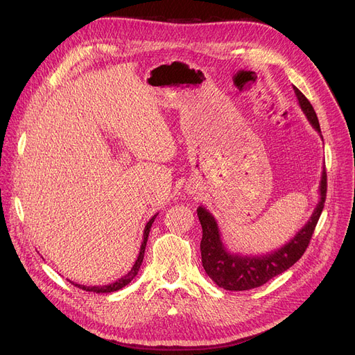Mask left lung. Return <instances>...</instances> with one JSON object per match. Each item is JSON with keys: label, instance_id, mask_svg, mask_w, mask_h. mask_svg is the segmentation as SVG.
Wrapping results in <instances>:
<instances>
[{"label": "left lung", "instance_id": "8db88e82", "mask_svg": "<svg viewBox=\"0 0 355 355\" xmlns=\"http://www.w3.org/2000/svg\"><path fill=\"white\" fill-rule=\"evenodd\" d=\"M295 95L309 123L321 135V128L311 102L304 93L293 86ZM327 198V171L322 166V177L320 182V201L308 220L306 225L292 237L281 249L260 256H243L230 253L221 240L218 225L211 213L202 206L197 209V216L201 223L202 239L200 243L201 262L206 273L213 282L227 291H249L269 282L272 277L284 273L305 253L313 230L318 223Z\"/></svg>", "mask_w": 355, "mask_h": 355}]
</instances>
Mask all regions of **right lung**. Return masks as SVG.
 <instances>
[{
	"instance_id": "obj_1",
	"label": "right lung",
	"mask_w": 355,
	"mask_h": 355,
	"mask_svg": "<svg viewBox=\"0 0 355 355\" xmlns=\"http://www.w3.org/2000/svg\"><path fill=\"white\" fill-rule=\"evenodd\" d=\"M157 216H158V213H157L155 216H153L151 218H149V221L146 223V226H145V229H144V239H142V245H141V249H139V254H138V259L135 260V263H134L132 269H130L125 276H122L121 279H118L116 282L109 284V285H102V286H85V285H80V284H74V282L69 281V279H67V281L71 282L74 286H78V288L83 289V291L95 292V293H109V292H115V291H119V289H122L123 286H126V285H128L130 281H132V279L138 275V272H139V268H141L142 260H144V253H145V248H146L148 234H149V230H151V226H153V223H154V220H155Z\"/></svg>"
}]
</instances>
